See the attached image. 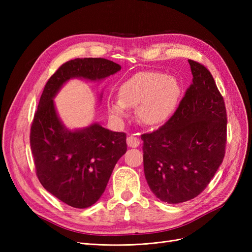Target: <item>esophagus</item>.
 <instances>
[{"mask_svg": "<svg viewBox=\"0 0 252 252\" xmlns=\"http://www.w3.org/2000/svg\"><path fill=\"white\" fill-rule=\"evenodd\" d=\"M140 143H141L140 139H139L138 136H136L135 134H131V135H129L128 138H127V145H128L129 147H131V148H135V147H138L139 145H140Z\"/></svg>", "mask_w": 252, "mask_h": 252, "instance_id": "34e87169", "label": "esophagus"}]
</instances>
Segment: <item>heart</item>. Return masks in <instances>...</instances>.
Wrapping results in <instances>:
<instances>
[{"mask_svg":"<svg viewBox=\"0 0 252 252\" xmlns=\"http://www.w3.org/2000/svg\"><path fill=\"white\" fill-rule=\"evenodd\" d=\"M179 96L175 79L157 71H140L122 84L119 98H109L107 108L113 117L123 118L127 108L136 107V118L142 124L157 126L170 117Z\"/></svg>","mask_w":252,"mask_h":252,"instance_id":"1","label":"heart"}]
</instances>
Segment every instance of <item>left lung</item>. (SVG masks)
I'll list each match as a JSON object with an SVG mask.
<instances>
[{
    "label": "left lung",
    "instance_id": "8db88e82",
    "mask_svg": "<svg viewBox=\"0 0 252 252\" xmlns=\"http://www.w3.org/2000/svg\"><path fill=\"white\" fill-rule=\"evenodd\" d=\"M192 83L172 117L141 135L145 178L163 202L183 203L199 195L225 157L227 114L210 71L188 60Z\"/></svg>",
    "mask_w": 252,
    "mask_h": 252
}]
</instances>
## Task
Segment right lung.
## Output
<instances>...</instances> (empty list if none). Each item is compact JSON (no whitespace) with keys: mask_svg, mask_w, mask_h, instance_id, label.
<instances>
[{"mask_svg":"<svg viewBox=\"0 0 252 252\" xmlns=\"http://www.w3.org/2000/svg\"><path fill=\"white\" fill-rule=\"evenodd\" d=\"M121 66L101 58L74 59L61 65L47 81L30 128L36 177L43 187L74 208H87L105 191L112 170L127 150L126 133L98 124L70 131L58 118L55 97L72 78L102 80Z\"/></svg>","mask_w":252,"mask_h":252,"instance_id":"1","label":"right lung"}]
</instances>
